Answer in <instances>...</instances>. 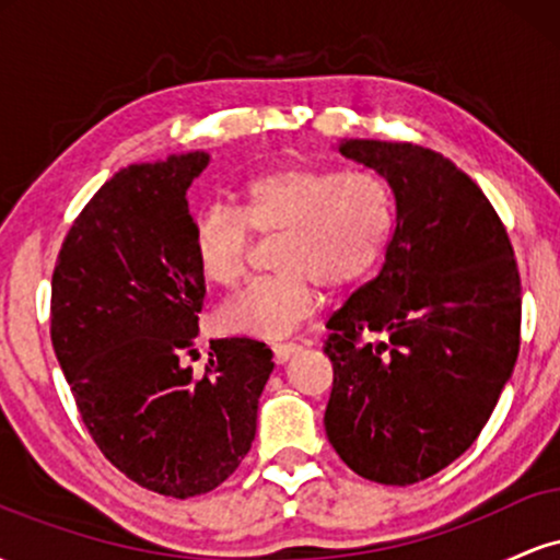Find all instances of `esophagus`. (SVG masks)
<instances>
[{"mask_svg": "<svg viewBox=\"0 0 560 560\" xmlns=\"http://www.w3.org/2000/svg\"><path fill=\"white\" fill-rule=\"evenodd\" d=\"M298 352H300L298 345H289V342L287 345H273V361L279 365H284V363L292 361Z\"/></svg>", "mask_w": 560, "mask_h": 560, "instance_id": "esophagus-1", "label": "esophagus"}]
</instances>
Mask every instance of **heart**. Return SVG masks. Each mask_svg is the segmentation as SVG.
I'll list each match as a JSON object with an SVG mask.
<instances>
[{"label":"heart","instance_id":"heart-1","mask_svg":"<svg viewBox=\"0 0 560 560\" xmlns=\"http://www.w3.org/2000/svg\"><path fill=\"white\" fill-rule=\"evenodd\" d=\"M249 229L284 234L281 273L253 281L218 311V326L249 339H284L316 318L318 281L342 289L374 271L389 236V197L376 176L284 165L249 178L240 210L210 205L195 221V255L215 287L240 284L253 255Z\"/></svg>","mask_w":560,"mask_h":560}]
</instances>
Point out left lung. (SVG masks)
Segmentation results:
<instances>
[{
  "instance_id": "obj_1",
  "label": "left lung",
  "mask_w": 560,
  "mask_h": 560,
  "mask_svg": "<svg viewBox=\"0 0 560 560\" xmlns=\"http://www.w3.org/2000/svg\"><path fill=\"white\" fill-rule=\"evenodd\" d=\"M334 150L387 182L395 229L376 279L326 324V436L358 477L416 485L492 416L518 358L522 279L490 199L440 152L376 139ZM369 332L376 343L360 342Z\"/></svg>"
}]
</instances>
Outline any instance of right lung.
I'll return each instance as SVG.
<instances>
[{
    "label": "right lung",
    "instance_id": "1",
    "mask_svg": "<svg viewBox=\"0 0 560 560\" xmlns=\"http://www.w3.org/2000/svg\"><path fill=\"white\" fill-rule=\"evenodd\" d=\"M208 152L118 171L89 199L52 276V347L105 458L158 494L195 498L249 453L273 352L213 339L205 376L182 363L205 276L186 189Z\"/></svg>",
    "mask_w": 560,
    "mask_h": 560
}]
</instances>
